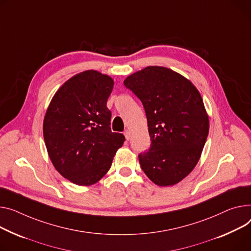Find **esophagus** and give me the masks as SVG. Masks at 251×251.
<instances>
[{
	"mask_svg": "<svg viewBox=\"0 0 251 251\" xmlns=\"http://www.w3.org/2000/svg\"><path fill=\"white\" fill-rule=\"evenodd\" d=\"M124 135H125V138H126L127 140H129V139H130V131H129V130H125V131H124Z\"/></svg>",
	"mask_w": 251,
	"mask_h": 251,
	"instance_id": "obj_1",
	"label": "esophagus"
}]
</instances>
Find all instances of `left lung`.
<instances>
[{"instance_id": "left-lung-1", "label": "left lung", "mask_w": 251, "mask_h": 251, "mask_svg": "<svg viewBox=\"0 0 251 251\" xmlns=\"http://www.w3.org/2000/svg\"><path fill=\"white\" fill-rule=\"evenodd\" d=\"M126 88L145 109L151 145L139 163L159 187L188 176L201 157L209 133V116L194 83L164 66H146L127 76Z\"/></svg>"}]
</instances>
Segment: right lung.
<instances>
[{"label":"right lung","mask_w":251,"mask_h":251,"mask_svg":"<svg viewBox=\"0 0 251 251\" xmlns=\"http://www.w3.org/2000/svg\"><path fill=\"white\" fill-rule=\"evenodd\" d=\"M114 80L89 70L56 91L43 120V137L55 170L77 186H92L110 170L125 137L110 128L107 108Z\"/></svg>","instance_id":"obj_1"}]
</instances>
